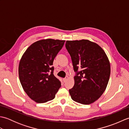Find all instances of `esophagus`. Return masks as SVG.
Segmentation results:
<instances>
[{
    "label": "esophagus",
    "mask_w": 129,
    "mask_h": 129,
    "mask_svg": "<svg viewBox=\"0 0 129 129\" xmlns=\"http://www.w3.org/2000/svg\"><path fill=\"white\" fill-rule=\"evenodd\" d=\"M68 78H69V76H67L66 77H65V78H64V79H63V81H64V82H65V81H66L68 80Z\"/></svg>",
    "instance_id": "34e87169"
}]
</instances>
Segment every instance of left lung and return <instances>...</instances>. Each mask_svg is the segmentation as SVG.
<instances>
[{
  "instance_id": "1",
  "label": "left lung",
  "mask_w": 129,
  "mask_h": 129,
  "mask_svg": "<svg viewBox=\"0 0 129 129\" xmlns=\"http://www.w3.org/2000/svg\"><path fill=\"white\" fill-rule=\"evenodd\" d=\"M65 47L76 73L74 85L69 90L72 99L84 105L95 102L105 91L110 78L108 56L99 45L88 40H68Z\"/></svg>"
}]
</instances>
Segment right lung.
Returning a JSON list of instances; mask_svg holds the SVG:
<instances>
[{"mask_svg":"<svg viewBox=\"0 0 129 129\" xmlns=\"http://www.w3.org/2000/svg\"><path fill=\"white\" fill-rule=\"evenodd\" d=\"M65 40L47 39L34 43L20 60L19 77L28 96L38 103L54 99L61 83L53 74L54 59Z\"/></svg>","mask_w":129,"mask_h":129,"instance_id":"right-lung-1","label":"right lung"}]
</instances>
